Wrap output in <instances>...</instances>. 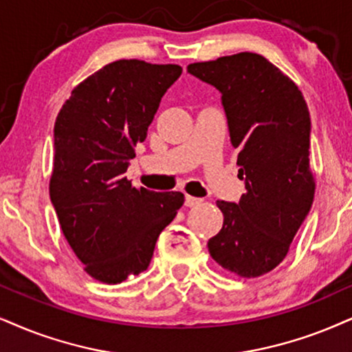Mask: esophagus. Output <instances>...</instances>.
<instances>
[{
    "label": "esophagus",
    "instance_id": "esophagus-1",
    "mask_svg": "<svg viewBox=\"0 0 352 352\" xmlns=\"http://www.w3.org/2000/svg\"><path fill=\"white\" fill-rule=\"evenodd\" d=\"M203 203L201 198H195V197H190V195H186L185 197V206L188 208H195V206H199V204Z\"/></svg>",
    "mask_w": 352,
    "mask_h": 352
}]
</instances>
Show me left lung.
I'll use <instances>...</instances> for the list:
<instances>
[{"label":"left lung","instance_id":"8db88e82","mask_svg":"<svg viewBox=\"0 0 352 352\" xmlns=\"http://www.w3.org/2000/svg\"><path fill=\"white\" fill-rule=\"evenodd\" d=\"M188 73L221 92L230 143L239 149V203L217 201L224 214L209 239L212 260L256 278L286 258L314 203L310 113L299 87L265 56L242 52L188 65Z\"/></svg>","mask_w":352,"mask_h":352}]
</instances>
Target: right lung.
I'll list each match as a JSON object with an SVG mask.
<instances>
[{
	"mask_svg": "<svg viewBox=\"0 0 352 352\" xmlns=\"http://www.w3.org/2000/svg\"><path fill=\"white\" fill-rule=\"evenodd\" d=\"M180 74L179 65L113 61L74 87L56 117L50 199L69 247L100 283L148 270L185 201L180 191L135 188L124 177Z\"/></svg>",
	"mask_w": 352,
	"mask_h": 352,
	"instance_id": "add662e5",
	"label": "right lung"
}]
</instances>
